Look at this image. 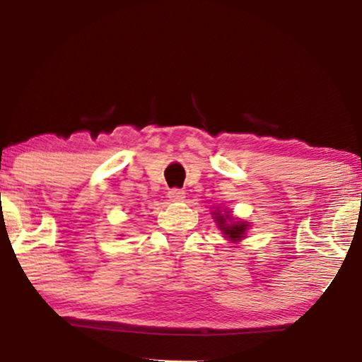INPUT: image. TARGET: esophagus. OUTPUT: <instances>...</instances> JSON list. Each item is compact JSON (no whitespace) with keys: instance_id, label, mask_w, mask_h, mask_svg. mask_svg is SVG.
Here are the masks:
<instances>
[{"instance_id":"obj_1","label":"esophagus","mask_w":362,"mask_h":362,"mask_svg":"<svg viewBox=\"0 0 362 362\" xmlns=\"http://www.w3.org/2000/svg\"><path fill=\"white\" fill-rule=\"evenodd\" d=\"M168 197H170L171 201L180 202L186 197V192L182 189H170V191H168Z\"/></svg>"}]
</instances>
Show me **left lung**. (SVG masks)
<instances>
[{
  "mask_svg": "<svg viewBox=\"0 0 362 362\" xmlns=\"http://www.w3.org/2000/svg\"><path fill=\"white\" fill-rule=\"evenodd\" d=\"M211 214L226 240H229L230 244H239L240 240L245 239L247 230L250 229L249 222L237 219L229 209H219V207H216V211H212Z\"/></svg>",
  "mask_w": 362,
  "mask_h": 362,
  "instance_id": "1",
  "label": "left lung"
}]
</instances>
